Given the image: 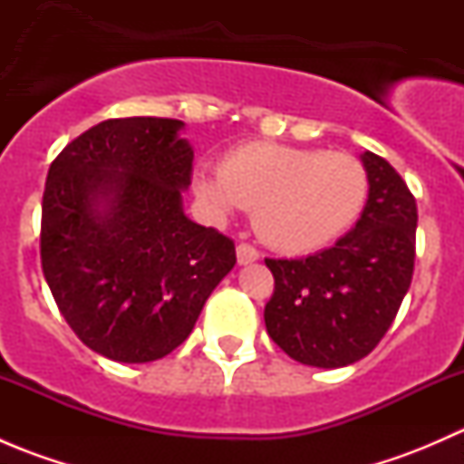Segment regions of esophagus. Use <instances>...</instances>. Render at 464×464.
Returning a JSON list of instances; mask_svg holds the SVG:
<instances>
[{"instance_id":"esophagus-1","label":"esophagus","mask_w":464,"mask_h":464,"mask_svg":"<svg viewBox=\"0 0 464 464\" xmlns=\"http://www.w3.org/2000/svg\"><path fill=\"white\" fill-rule=\"evenodd\" d=\"M236 256H237V265H251V262L258 260L260 254H258V251H256L251 245H246V242H242V245H237Z\"/></svg>"}]
</instances>
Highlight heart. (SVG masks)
<instances>
[{
	"label": "heart",
	"instance_id": "b5f03b06",
	"mask_svg": "<svg viewBox=\"0 0 464 464\" xmlns=\"http://www.w3.org/2000/svg\"><path fill=\"white\" fill-rule=\"evenodd\" d=\"M195 193L213 213L254 210L260 237L285 254H310L343 236L368 199V172L345 152L249 143L219 172H198Z\"/></svg>",
	"mask_w": 464,
	"mask_h": 464
}]
</instances>
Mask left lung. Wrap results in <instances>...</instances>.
Wrapping results in <instances>:
<instances>
[{"instance_id":"obj_1","label":"left lung","mask_w":464,"mask_h":464,"mask_svg":"<svg viewBox=\"0 0 464 464\" xmlns=\"http://www.w3.org/2000/svg\"><path fill=\"white\" fill-rule=\"evenodd\" d=\"M368 199L334 246L303 260H271L265 307L271 339L314 368H343L375 350L413 278L418 206L386 159L363 152Z\"/></svg>"}]
</instances>
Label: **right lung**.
Returning a JSON list of instances; mask_svg holds the SVG:
<instances>
[{"label":"right lung","mask_w":464,"mask_h":464,"mask_svg":"<svg viewBox=\"0 0 464 464\" xmlns=\"http://www.w3.org/2000/svg\"><path fill=\"white\" fill-rule=\"evenodd\" d=\"M181 130L154 116L102 121L46 175V285L78 339L111 362L170 354L236 265L233 242L184 213L193 145Z\"/></svg>","instance_id":"right-lung-1"}]
</instances>
